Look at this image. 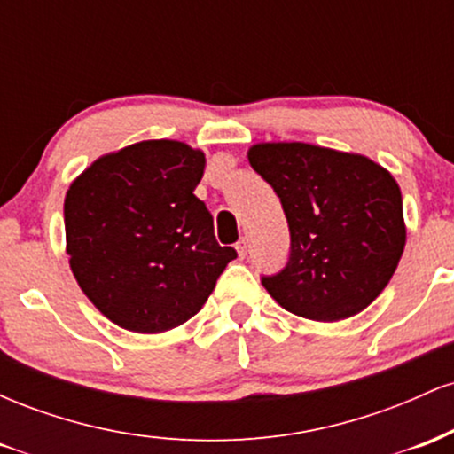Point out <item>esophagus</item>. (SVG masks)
<instances>
[{
  "mask_svg": "<svg viewBox=\"0 0 454 454\" xmlns=\"http://www.w3.org/2000/svg\"><path fill=\"white\" fill-rule=\"evenodd\" d=\"M234 247H237L239 256H241V258L247 256V247H249V245H247V239H241V241H239L237 245H234Z\"/></svg>",
  "mask_w": 454,
  "mask_h": 454,
  "instance_id": "1",
  "label": "esophagus"
}]
</instances>
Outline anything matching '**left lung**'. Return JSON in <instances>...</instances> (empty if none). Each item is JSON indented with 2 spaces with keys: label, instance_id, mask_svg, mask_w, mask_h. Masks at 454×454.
Returning a JSON list of instances; mask_svg holds the SVG:
<instances>
[{
  "label": "left lung",
  "instance_id": "8db88e82",
  "mask_svg": "<svg viewBox=\"0 0 454 454\" xmlns=\"http://www.w3.org/2000/svg\"><path fill=\"white\" fill-rule=\"evenodd\" d=\"M249 164L279 196L290 254L262 275L284 309L337 322L372 305L387 288L405 245L397 181L364 155L307 143H262Z\"/></svg>",
  "mask_w": 454,
  "mask_h": 454
}]
</instances>
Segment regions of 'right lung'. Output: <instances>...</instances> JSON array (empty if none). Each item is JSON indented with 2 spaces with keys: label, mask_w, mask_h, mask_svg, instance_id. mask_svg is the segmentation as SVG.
Instances as JSON below:
<instances>
[{
  "label": "right lung",
  "mask_w": 454,
  "mask_h": 454,
  "mask_svg": "<svg viewBox=\"0 0 454 454\" xmlns=\"http://www.w3.org/2000/svg\"><path fill=\"white\" fill-rule=\"evenodd\" d=\"M205 153L179 140H143L96 160L64 202L70 269L117 326L161 333L207 303L234 247H222L194 196Z\"/></svg>",
  "instance_id": "1"
}]
</instances>
